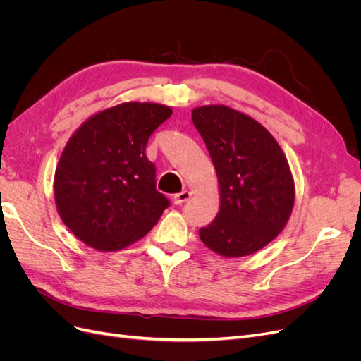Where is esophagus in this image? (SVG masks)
I'll return each instance as SVG.
<instances>
[{"instance_id": "obj_1", "label": "esophagus", "mask_w": 361, "mask_h": 361, "mask_svg": "<svg viewBox=\"0 0 361 361\" xmlns=\"http://www.w3.org/2000/svg\"><path fill=\"white\" fill-rule=\"evenodd\" d=\"M191 197V192L190 191H180L179 194L174 195V203L176 204H182L185 202H188Z\"/></svg>"}]
</instances>
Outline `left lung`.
Wrapping results in <instances>:
<instances>
[{"mask_svg":"<svg viewBox=\"0 0 361 361\" xmlns=\"http://www.w3.org/2000/svg\"><path fill=\"white\" fill-rule=\"evenodd\" d=\"M191 117L220 183V212L200 228V239L224 257L253 255L290 216L295 187L288 159L264 126L232 108L199 106Z\"/></svg>","mask_w":361,"mask_h":361,"instance_id":"8db88e82","label":"left lung"}]
</instances>
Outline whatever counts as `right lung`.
<instances>
[{"label":"right lung","mask_w":361,"mask_h":361,"mask_svg":"<svg viewBox=\"0 0 361 361\" xmlns=\"http://www.w3.org/2000/svg\"><path fill=\"white\" fill-rule=\"evenodd\" d=\"M171 108L125 102L92 116L68 141L54 178L57 211L69 231L99 251L143 238L170 206L145 154Z\"/></svg>","instance_id":"obj_1"}]
</instances>
